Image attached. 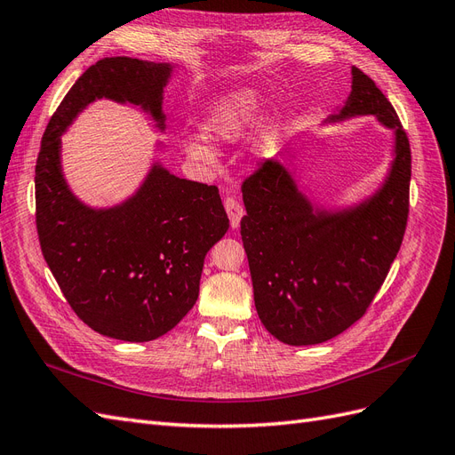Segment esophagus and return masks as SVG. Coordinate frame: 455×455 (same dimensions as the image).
I'll return each instance as SVG.
<instances>
[{
	"instance_id": "34e87169",
	"label": "esophagus",
	"mask_w": 455,
	"mask_h": 455,
	"mask_svg": "<svg viewBox=\"0 0 455 455\" xmlns=\"http://www.w3.org/2000/svg\"><path fill=\"white\" fill-rule=\"evenodd\" d=\"M225 210H227V213H228V219H230V227H232V228H238L242 217L245 215L243 204H242L238 198L228 196V198L225 200Z\"/></svg>"
}]
</instances>
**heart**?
Instances as JSON below:
<instances>
[{"label":"heart","instance_id":"obj_1","mask_svg":"<svg viewBox=\"0 0 455 455\" xmlns=\"http://www.w3.org/2000/svg\"><path fill=\"white\" fill-rule=\"evenodd\" d=\"M259 108H261V95L255 89H238L219 97L204 120V132L219 140L232 142L243 137L255 125ZM192 158L202 162L213 160V150L200 140H190L187 145Z\"/></svg>","mask_w":455,"mask_h":455}]
</instances>
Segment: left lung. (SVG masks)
<instances>
[{
    "label": "left lung",
    "mask_w": 455,
    "mask_h": 455,
    "mask_svg": "<svg viewBox=\"0 0 455 455\" xmlns=\"http://www.w3.org/2000/svg\"><path fill=\"white\" fill-rule=\"evenodd\" d=\"M350 95L331 122L375 116L395 129L383 187L353 210H315L288 170L265 160L242 183V242L263 326L288 345L331 339L366 315L404 238L410 212V140L388 99L353 67Z\"/></svg>",
    "instance_id": "obj_1"
}]
</instances>
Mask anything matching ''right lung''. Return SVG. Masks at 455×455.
<instances>
[{"label": "right lung", "instance_id": "obj_1", "mask_svg": "<svg viewBox=\"0 0 455 455\" xmlns=\"http://www.w3.org/2000/svg\"><path fill=\"white\" fill-rule=\"evenodd\" d=\"M172 67L100 59L51 116L36 162V227L45 263L77 318L112 339L142 343L173 330L194 307L205 253L225 236L219 188L154 164L135 196L93 210L60 172V135L89 102L112 99L147 110L164 129L162 93Z\"/></svg>", "mask_w": 455, "mask_h": 455}]
</instances>
